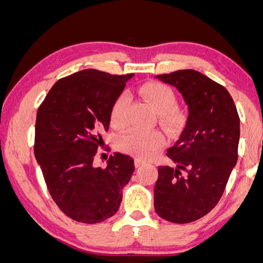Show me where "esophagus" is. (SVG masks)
I'll return each instance as SVG.
<instances>
[{
    "mask_svg": "<svg viewBox=\"0 0 263 263\" xmlns=\"http://www.w3.org/2000/svg\"><path fill=\"white\" fill-rule=\"evenodd\" d=\"M145 164V161H142L141 159H135V165H136V167H140V166H142V165Z\"/></svg>",
    "mask_w": 263,
    "mask_h": 263,
    "instance_id": "obj_1",
    "label": "esophagus"
}]
</instances>
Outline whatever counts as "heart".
Returning <instances> with one entry per match:
<instances>
[{"mask_svg":"<svg viewBox=\"0 0 263 263\" xmlns=\"http://www.w3.org/2000/svg\"><path fill=\"white\" fill-rule=\"evenodd\" d=\"M140 95L145 98L152 109L159 114L161 124L167 130L174 132L181 127L183 115L177 107L174 106L176 102L175 93L168 86L161 82H147L139 89ZM129 98L125 93H122L115 99L110 111L111 125L116 129H122L127 124L125 109ZM165 138L160 132H143L139 129H130L125 132L118 139V147L125 153L148 159L163 148Z\"/></svg>","mask_w":263,"mask_h":263,"instance_id":"heart-1","label":"heart"}]
</instances>
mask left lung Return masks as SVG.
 Returning a JSON list of instances; mask_svg holds the SVG:
<instances>
[{
	"label": "left lung",
	"instance_id": "obj_1",
	"mask_svg": "<svg viewBox=\"0 0 263 263\" xmlns=\"http://www.w3.org/2000/svg\"><path fill=\"white\" fill-rule=\"evenodd\" d=\"M177 88L188 106L171 166L158 167L154 208L165 220L186 224L217 206L238 158L239 116L224 86L193 69L157 75Z\"/></svg>",
	"mask_w": 263,
	"mask_h": 263
}]
</instances>
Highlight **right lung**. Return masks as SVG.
<instances>
[{
    "instance_id": "obj_1",
    "label": "right lung",
    "mask_w": 263,
    "mask_h": 263,
    "mask_svg": "<svg viewBox=\"0 0 263 263\" xmlns=\"http://www.w3.org/2000/svg\"><path fill=\"white\" fill-rule=\"evenodd\" d=\"M133 77L78 71L60 79L39 106L35 159L50 195L73 220L96 224L120 208L134 159L116 152L106 168L93 166V159L103 142L100 133L109 129L111 106Z\"/></svg>"
}]
</instances>
